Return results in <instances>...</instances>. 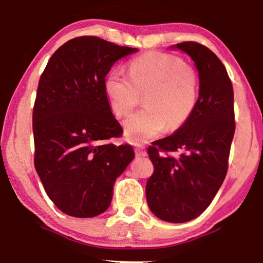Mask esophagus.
Returning <instances> with one entry per match:
<instances>
[{
    "label": "esophagus",
    "instance_id": "34e87169",
    "mask_svg": "<svg viewBox=\"0 0 263 263\" xmlns=\"http://www.w3.org/2000/svg\"><path fill=\"white\" fill-rule=\"evenodd\" d=\"M135 151H136L137 157H145V155L147 154V153H146V151H145L144 147H137Z\"/></svg>",
    "mask_w": 263,
    "mask_h": 263
}]
</instances>
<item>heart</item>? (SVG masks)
<instances>
[{"instance_id":"obj_1","label":"heart","mask_w":263,"mask_h":263,"mask_svg":"<svg viewBox=\"0 0 263 263\" xmlns=\"http://www.w3.org/2000/svg\"><path fill=\"white\" fill-rule=\"evenodd\" d=\"M104 91L115 115H127L144 96L145 109L124 121L128 140L142 144L166 130L175 131L189 121L198 100V79L185 62L175 55L146 53L132 60L128 77L111 70Z\"/></svg>"}]
</instances>
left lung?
I'll list each match as a JSON object with an SVG mask.
<instances>
[{
    "instance_id": "obj_1",
    "label": "left lung",
    "mask_w": 263,
    "mask_h": 263,
    "mask_svg": "<svg viewBox=\"0 0 263 263\" xmlns=\"http://www.w3.org/2000/svg\"><path fill=\"white\" fill-rule=\"evenodd\" d=\"M171 48L193 59L198 100L184 125L148 147L154 173L146 184V199L160 219L185 222L210 205L228 173L235 130L233 88L225 66L206 46L185 42Z\"/></svg>"
}]
</instances>
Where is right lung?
Masks as SVG:
<instances>
[{
  "mask_svg": "<svg viewBox=\"0 0 263 263\" xmlns=\"http://www.w3.org/2000/svg\"><path fill=\"white\" fill-rule=\"evenodd\" d=\"M138 48L79 37L53 53L39 80L32 126L34 167L64 213L91 218L111 204L114 184L133 158L132 146L111 144L123 133L104 91L106 74Z\"/></svg>",
  "mask_w": 263,
  "mask_h": 263,
  "instance_id": "right-lung-1",
  "label": "right lung"
}]
</instances>
